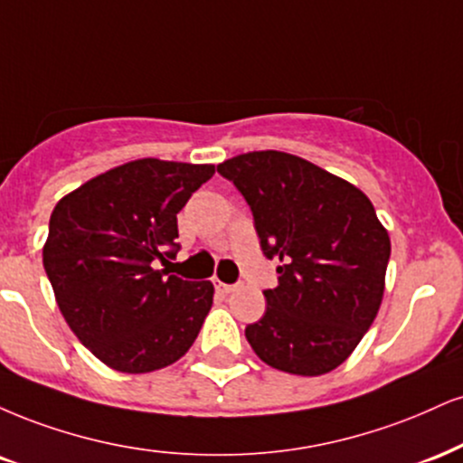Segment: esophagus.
Returning a JSON list of instances; mask_svg holds the SVG:
<instances>
[{
    "label": "esophagus",
    "instance_id": "1",
    "mask_svg": "<svg viewBox=\"0 0 463 463\" xmlns=\"http://www.w3.org/2000/svg\"><path fill=\"white\" fill-rule=\"evenodd\" d=\"M213 285H215V291H217V293H224V295H226V293H232V291H235V288H237L235 285H226V282H222L220 278H215Z\"/></svg>",
    "mask_w": 463,
    "mask_h": 463
}]
</instances>
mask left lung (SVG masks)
I'll return each instance as SVG.
<instances>
[{"label": "left lung", "mask_w": 463, "mask_h": 463, "mask_svg": "<svg viewBox=\"0 0 463 463\" xmlns=\"http://www.w3.org/2000/svg\"><path fill=\"white\" fill-rule=\"evenodd\" d=\"M250 204L278 287L246 338L265 364L315 377L343 364L375 321L391 237L358 187L295 155L254 150L217 165Z\"/></svg>", "instance_id": "left-lung-1"}]
</instances>
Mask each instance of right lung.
Returning <instances> with one entry per match:
<instances>
[{
	"instance_id": "add662e5",
	"label": "right lung",
	"mask_w": 463,
	"mask_h": 463,
	"mask_svg": "<svg viewBox=\"0 0 463 463\" xmlns=\"http://www.w3.org/2000/svg\"><path fill=\"white\" fill-rule=\"evenodd\" d=\"M213 175L211 164L136 159L55 204L44 271L69 327L109 369H164L196 341L213 285L155 263L176 254V213Z\"/></svg>"
}]
</instances>
